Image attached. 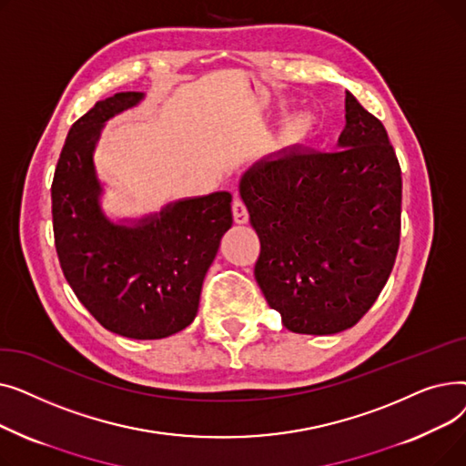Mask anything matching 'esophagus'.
<instances>
[{
  "label": "esophagus",
  "instance_id": "1",
  "mask_svg": "<svg viewBox=\"0 0 466 466\" xmlns=\"http://www.w3.org/2000/svg\"><path fill=\"white\" fill-rule=\"evenodd\" d=\"M232 215H234V220L238 225L248 223V218H249L246 204H243L241 198H238V196H234V200H232Z\"/></svg>",
  "mask_w": 466,
  "mask_h": 466
}]
</instances>
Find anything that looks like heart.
I'll list each match as a JSON object with an SVG mask.
<instances>
[{
	"instance_id": "heart-1",
	"label": "heart",
	"mask_w": 466,
	"mask_h": 466,
	"mask_svg": "<svg viewBox=\"0 0 466 466\" xmlns=\"http://www.w3.org/2000/svg\"><path fill=\"white\" fill-rule=\"evenodd\" d=\"M308 127H309V122H308V118H306L304 115L292 116V118H290V122H289V128H290V132L295 134V136H302V134H306Z\"/></svg>"
}]
</instances>
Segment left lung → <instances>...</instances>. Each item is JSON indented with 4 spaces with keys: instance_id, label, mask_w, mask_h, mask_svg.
Wrapping results in <instances>:
<instances>
[{
    "instance_id": "1",
    "label": "left lung",
    "mask_w": 466,
    "mask_h": 466,
    "mask_svg": "<svg viewBox=\"0 0 466 466\" xmlns=\"http://www.w3.org/2000/svg\"><path fill=\"white\" fill-rule=\"evenodd\" d=\"M255 279L283 325L336 334L378 300L400 246V164L381 120L346 96L338 151L295 147L243 174Z\"/></svg>"
}]
</instances>
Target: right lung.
<instances>
[{"mask_svg": "<svg viewBox=\"0 0 466 466\" xmlns=\"http://www.w3.org/2000/svg\"><path fill=\"white\" fill-rule=\"evenodd\" d=\"M141 100L143 92H118L69 128L51 187L53 230L62 272L94 319L120 336L158 339L198 313L206 272L232 227V196L167 204L136 227L111 223L92 153L106 120Z\"/></svg>", "mask_w": 466, "mask_h": 466, "instance_id": "right-lung-1", "label": "right lung"}]
</instances>
